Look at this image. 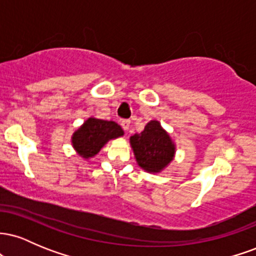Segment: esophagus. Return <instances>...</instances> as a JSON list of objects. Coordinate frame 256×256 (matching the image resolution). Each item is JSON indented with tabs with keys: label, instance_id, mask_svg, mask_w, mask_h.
<instances>
[{
	"label": "esophagus",
	"instance_id": "1",
	"mask_svg": "<svg viewBox=\"0 0 256 256\" xmlns=\"http://www.w3.org/2000/svg\"><path fill=\"white\" fill-rule=\"evenodd\" d=\"M122 126L125 131H128V128H130V120H122Z\"/></svg>",
	"mask_w": 256,
	"mask_h": 256
}]
</instances>
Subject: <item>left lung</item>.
<instances>
[{
    "instance_id": "1",
    "label": "left lung",
    "mask_w": 256,
    "mask_h": 256,
    "mask_svg": "<svg viewBox=\"0 0 256 256\" xmlns=\"http://www.w3.org/2000/svg\"><path fill=\"white\" fill-rule=\"evenodd\" d=\"M138 166L149 173H158L174 158L176 146L158 120H152L140 134L130 137Z\"/></svg>"
}]
</instances>
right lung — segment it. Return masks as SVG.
Masks as SVG:
<instances>
[{
	"instance_id": "1",
	"label": "right lung",
	"mask_w": 256,
	"mask_h": 256,
	"mask_svg": "<svg viewBox=\"0 0 256 256\" xmlns=\"http://www.w3.org/2000/svg\"><path fill=\"white\" fill-rule=\"evenodd\" d=\"M124 131L120 125L108 120L89 118L72 136V146L84 158L95 156L108 140L122 137Z\"/></svg>"
}]
</instances>
